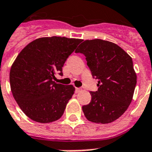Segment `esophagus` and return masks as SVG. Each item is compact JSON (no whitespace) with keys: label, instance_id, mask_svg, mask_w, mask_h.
Masks as SVG:
<instances>
[{"label":"esophagus","instance_id":"esophagus-1","mask_svg":"<svg viewBox=\"0 0 152 152\" xmlns=\"http://www.w3.org/2000/svg\"><path fill=\"white\" fill-rule=\"evenodd\" d=\"M80 91H81V88H76V93L80 92Z\"/></svg>","mask_w":152,"mask_h":152}]
</instances>
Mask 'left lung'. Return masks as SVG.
I'll use <instances>...</instances> for the list:
<instances>
[{
	"label": "left lung",
	"mask_w": 152,
	"mask_h": 152,
	"mask_svg": "<svg viewBox=\"0 0 152 152\" xmlns=\"http://www.w3.org/2000/svg\"><path fill=\"white\" fill-rule=\"evenodd\" d=\"M76 53H83L91 75L98 80L90 103L82 106L86 118L99 124L113 122L131 103L137 84L132 57L118 45L102 39L86 40Z\"/></svg>",
	"instance_id": "1"
}]
</instances>
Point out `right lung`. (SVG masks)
<instances>
[{"mask_svg": "<svg viewBox=\"0 0 152 152\" xmlns=\"http://www.w3.org/2000/svg\"><path fill=\"white\" fill-rule=\"evenodd\" d=\"M82 39L46 37L30 42L18 55L9 74L13 97L31 120L50 123L58 120L74 94L72 85L55 83L62 67Z\"/></svg>", "mask_w": 152, "mask_h": 152, "instance_id": "obj_1", "label": "right lung"}]
</instances>
